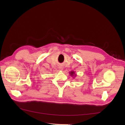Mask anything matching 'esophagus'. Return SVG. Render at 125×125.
Instances as JSON below:
<instances>
[{"label": "esophagus", "mask_w": 125, "mask_h": 125, "mask_svg": "<svg viewBox=\"0 0 125 125\" xmlns=\"http://www.w3.org/2000/svg\"><path fill=\"white\" fill-rule=\"evenodd\" d=\"M59 69H60V70H63V68H62V67H61V66H60V67H59Z\"/></svg>", "instance_id": "esophagus-1"}]
</instances>
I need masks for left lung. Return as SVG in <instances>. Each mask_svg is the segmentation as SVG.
Listing matches in <instances>:
<instances>
[{"instance_id":"left-lung-1","label":"left lung","mask_w":125,"mask_h":125,"mask_svg":"<svg viewBox=\"0 0 125 125\" xmlns=\"http://www.w3.org/2000/svg\"><path fill=\"white\" fill-rule=\"evenodd\" d=\"M69 73H70L71 76H72V77H74H74H75L77 76V75L75 74V72H74V71H70ZM74 76V77H73Z\"/></svg>"}]
</instances>
